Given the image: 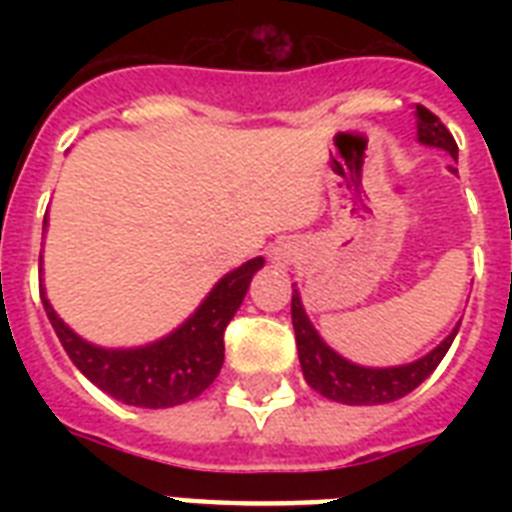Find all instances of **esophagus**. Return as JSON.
I'll use <instances>...</instances> for the list:
<instances>
[{
  "mask_svg": "<svg viewBox=\"0 0 512 512\" xmlns=\"http://www.w3.org/2000/svg\"><path fill=\"white\" fill-rule=\"evenodd\" d=\"M273 260H287V255H284V252H279V249H276V252H273Z\"/></svg>",
  "mask_w": 512,
  "mask_h": 512,
  "instance_id": "esophagus-1",
  "label": "esophagus"
}]
</instances>
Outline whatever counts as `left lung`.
I'll return each mask as SVG.
<instances>
[{"label":"left lung","instance_id":"left-lung-1","mask_svg":"<svg viewBox=\"0 0 512 512\" xmlns=\"http://www.w3.org/2000/svg\"><path fill=\"white\" fill-rule=\"evenodd\" d=\"M414 116H417V138H420V143L444 148L446 154L457 162V143H454L452 132L441 124V119L425 106H417ZM452 172L457 170L452 167ZM292 327H295L297 353H300L305 382L324 398L350 406L388 404V401H396V398H404L406 393H412L441 364V358L446 356V350H449L457 329H460H454L452 335L446 337L436 350H430L428 356H422L414 364L390 366V369H366V366L350 364L342 356H337L335 350L321 340L319 332L311 327V321L305 316L297 289L292 295Z\"/></svg>","mask_w":512,"mask_h":512}]
</instances>
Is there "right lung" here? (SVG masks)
Here are the masks:
<instances>
[{
	"label": "right lung",
	"instance_id": "right-lung-1",
	"mask_svg": "<svg viewBox=\"0 0 512 512\" xmlns=\"http://www.w3.org/2000/svg\"><path fill=\"white\" fill-rule=\"evenodd\" d=\"M263 263V257H255L228 273L183 327L146 348L106 350L90 345L58 319L44 289L42 303L60 345L87 380L122 404L167 409L191 401L215 382L225 358V327L239 311L249 281Z\"/></svg>",
	"mask_w": 512,
	"mask_h": 512
}]
</instances>
